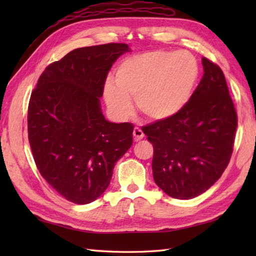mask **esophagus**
<instances>
[{"instance_id": "esophagus-1", "label": "esophagus", "mask_w": 256, "mask_h": 256, "mask_svg": "<svg viewBox=\"0 0 256 256\" xmlns=\"http://www.w3.org/2000/svg\"><path fill=\"white\" fill-rule=\"evenodd\" d=\"M133 136H134V140H140L144 138V132L140 130V128H135L133 131Z\"/></svg>"}]
</instances>
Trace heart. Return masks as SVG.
Listing matches in <instances>:
<instances>
[{"label":"heart","instance_id":"heart-1","mask_svg":"<svg viewBox=\"0 0 256 256\" xmlns=\"http://www.w3.org/2000/svg\"><path fill=\"white\" fill-rule=\"evenodd\" d=\"M199 66L188 52L153 50L125 58L116 70V86L106 82L104 98L118 116L132 112L135 99L140 113L166 121L180 113L192 96Z\"/></svg>","mask_w":256,"mask_h":256}]
</instances>
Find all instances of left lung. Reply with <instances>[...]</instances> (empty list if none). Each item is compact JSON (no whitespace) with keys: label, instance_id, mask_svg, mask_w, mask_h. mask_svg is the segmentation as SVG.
Instances as JSON below:
<instances>
[{"label":"left lung","instance_id":"obj_1","mask_svg":"<svg viewBox=\"0 0 256 256\" xmlns=\"http://www.w3.org/2000/svg\"><path fill=\"white\" fill-rule=\"evenodd\" d=\"M204 77L184 110L142 128L153 144L154 180L176 199L204 194L229 164L238 116L224 72L202 58Z\"/></svg>","mask_w":256,"mask_h":256}]
</instances>
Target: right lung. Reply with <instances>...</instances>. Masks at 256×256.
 Masks as SVG:
<instances>
[{"label": "right lung", "instance_id": "obj_1", "mask_svg": "<svg viewBox=\"0 0 256 256\" xmlns=\"http://www.w3.org/2000/svg\"><path fill=\"white\" fill-rule=\"evenodd\" d=\"M126 52L122 42L77 48L47 66L30 94L27 131L36 167L74 204L99 198L133 144V124L106 121L100 106L108 70Z\"/></svg>", "mask_w": 256, "mask_h": 256}]
</instances>
